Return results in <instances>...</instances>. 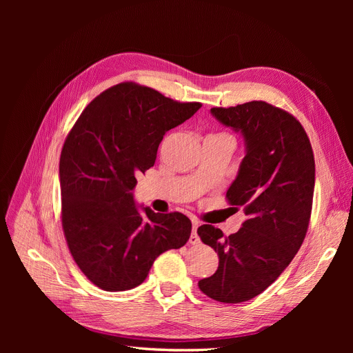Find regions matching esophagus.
I'll return each mask as SVG.
<instances>
[{"instance_id": "34e87169", "label": "esophagus", "mask_w": 353, "mask_h": 353, "mask_svg": "<svg viewBox=\"0 0 353 353\" xmlns=\"http://www.w3.org/2000/svg\"><path fill=\"white\" fill-rule=\"evenodd\" d=\"M197 228H199V221H193V229H192V234L189 239V243H192V245L200 243V239L197 236Z\"/></svg>"}]
</instances>
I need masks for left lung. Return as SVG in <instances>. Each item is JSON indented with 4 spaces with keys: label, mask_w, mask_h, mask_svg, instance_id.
<instances>
[{
    "label": "left lung",
    "mask_w": 353,
    "mask_h": 353,
    "mask_svg": "<svg viewBox=\"0 0 353 353\" xmlns=\"http://www.w3.org/2000/svg\"><path fill=\"white\" fill-rule=\"evenodd\" d=\"M212 114L245 139L246 156L226 193L248 219L234 234L197 229L219 256L217 270L199 289L223 303L253 299L269 288L301 249L312 213L314 157L299 120L266 101L213 107Z\"/></svg>",
    "instance_id": "8db88e82"
}]
</instances>
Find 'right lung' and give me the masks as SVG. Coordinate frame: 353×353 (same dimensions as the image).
Returning a JSON list of instances; mask_svg holds the SVG:
<instances>
[{"label":"right lung","mask_w":353,"mask_h":353,"mask_svg":"<svg viewBox=\"0 0 353 353\" xmlns=\"http://www.w3.org/2000/svg\"><path fill=\"white\" fill-rule=\"evenodd\" d=\"M200 107L127 81L103 91L70 130L60 157L61 223L74 262L97 288L139 286L163 252L189 240L188 216L150 208L141 214L133 189L154 165L163 136Z\"/></svg>","instance_id":"obj_1"}]
</instances>
